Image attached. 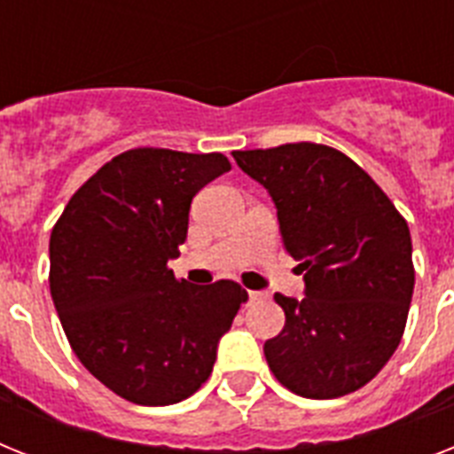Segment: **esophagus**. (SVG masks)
I'll return each mask as SVG.
<instances>
[{
    "mask_svg": "<svg viewBox=\"0 0 454 454\" xmlns=\"http://www.w3.org/2000/svg\"><path fill=\"white\" fill-rule=\"evenodd\" d=\"M262 297H264V294H262V292H254V290H250V292H248V299H250V301H260Z\"/></svg>",
    "mask_w": 454,
    "mask_h": 454,
    "instance_id": "34e87169",
    "label": "esophagus"
}]
</instances>
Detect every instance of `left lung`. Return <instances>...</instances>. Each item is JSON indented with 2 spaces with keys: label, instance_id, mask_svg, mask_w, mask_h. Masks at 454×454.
<instances>
[{
  "label": "left lung",
  "instance_id": "left-lung-1",
  "mask_svg": "<svg viewBox=\"0 0 454 454\" xmlns=\"http://www.w3.org/2000/svg\"><path fill=\"white\" fill-rule=\"evenodd\" d=\"M231 155L271 194L283 248L306 280L303 299L273 297L286 327L264 343L269 369L306 399L364 387L406 329L415 286L406 220L364 168L329 145Z\"/></svg>",
  "mask_w": 454,
  "mask_h": 454
}]
</instances>
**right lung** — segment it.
<instances>
[{
	"label": "right lung",
	"mask_w": 454,
	"mask_h": 454,
	"mask_svg": "<svg viewBox=\"0 0 454 454\" xmlns=\"http://www.w3.org/2000/svg\"><path fill=\"white\" fill-rule=\"evenodd\" d=\"M230 168L223 153L132 148L90 176L52 227L48 283L71 350L127 402L194 395L248 299L234 280L194 287L168 269L192 197Z\"/></svg>",
	"instance_id": "1"
}]
</instances>
